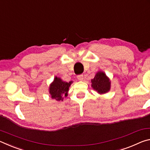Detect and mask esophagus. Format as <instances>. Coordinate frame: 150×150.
I'll use <instances>...</instances> for the list:
<instances>
[{"label":"esophagus","instance_id":"esophagus-1","mask_svg":"<svg viewBox=\"0 0 150 150\" xmlns=\"http://www.w3.org/2000/svg\"><path fill=\"white\" fill-rule=\"evenodd\" d=\"M77 79H78V80H79V81H83V75H78Z\"/></svg>","mask_w":150,"mask_h":150}]
</instances>
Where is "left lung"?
<instances>
[{
  "label": "left lung",
  "instance_id": "left-lung-1",
  "mask_svg": "<svg viewBox=\"0 0 150 150\" xmlns=\"http://www.w3.org/2000/svg\"><path fill=\"white\" fill-rule=\"evenodd\" d=\"M91 87L100 95L107 93L110 90L111 82L106 73L99 71L91 80Z\"/></svg>",
  "mask_w": 150,
  "mask_h": 150
}]
</instances>
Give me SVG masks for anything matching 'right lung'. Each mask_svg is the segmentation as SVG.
<instances>
[{
    "label": "right lung",
    "instance_id": "right-lung-1",
    "mask_svg": "<svg viewBox=\"0 0 150 150\" xmlns=\"http://www.w3.org/2000/svg\"><path fill=\"white\" fill-rule=\"evenodd\" d=\"M73 81L67 83L55 76L53 82L50 85L49 93L52 99L63 101L64 97L68 95V91Z\"/></svg>",
    "mask_w": 150,
    "mask_h": 150
}]
</instances>
